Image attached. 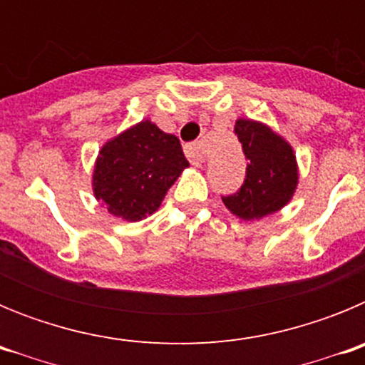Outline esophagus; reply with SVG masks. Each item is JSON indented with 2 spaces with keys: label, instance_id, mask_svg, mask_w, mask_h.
Returning <instances> with one entry per match:
<instances>
[{
  "label": "esophagus",
  "instance_id": "obj_1",
  "mask_svg": "<svg viewBox=\"0 0 365 365\" xmlns=\"http://www.w3.org/2000/svg\"><path fill=\"white\" fill-rule=\"evenodd\" d=\"M186 157L190 159V163L193 166H201L202 163L206 160V153H205V148H202L201 143H193L190 146H186Z\"/></svg>",
  "mask_w": 365,
  "mask_h": 365
}]
</instances>
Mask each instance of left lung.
Wrapping results in <instances>:
<instances>
[{
    "label": "left lung",
    "mask_w": 365,
    "mask_h": 365,
    "mask_svg": "<svg viewBox=\"0 0 365 365\" xmlns=\"http://www.w3.org/2000/svg\"><path fill=\"white\" fill-rule=\"evenodd\" d=\"M234 133L248 159L247 177L237 192L222 197L225 206L245 221L282 210L298 186V164L292 146L269 125L247 118L235 122Z\"/></svg>",
    "instance_id": "8db88e82"
}]
</instances>
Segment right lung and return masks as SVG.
Here are the masks:
<instances>
[{"label": "right lung", "mask_w": 365, "mask_h": 365, "mask_svg": "<svg viewBox=\"0 0 365 365\" xmlns=\"http://www.w3.org/2000/svg\"><path fill=\"white\" fill-rule=\"evenodd\" d=\"M185 168L188 160L179 138L143 120L102 146L93 192L115 217L140 221L159 208Z\"/></svg>", "instance_id": "1"}]
</instances>
